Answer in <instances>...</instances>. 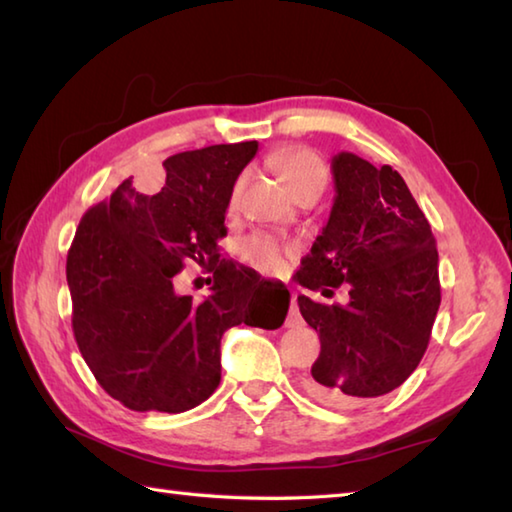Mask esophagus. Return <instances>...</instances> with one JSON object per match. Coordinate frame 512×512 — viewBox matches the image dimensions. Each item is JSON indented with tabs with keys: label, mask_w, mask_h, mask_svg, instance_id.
<instances>
[{
	"label": "esophagus",
	"mask_w": 512,
	"mask_h": 512,
	"mask_svg": "<svg viewBox=\"0 0 512 512\" xmlns=\"http://www.w3.org/2000/svg\"><path fill=\"white\" fill-rule=\"evenodd\" d=\"M288 326H299L302 324V315H299V308H297V297L293 295L290 299V310H288V319H286Z\"/></svg>",
	"instance_id": "obj_1"
}]
</instances>
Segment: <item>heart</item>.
I'll use <instances>...</instances> for the list:
<instances>
[{"instance_id": "1", "label": "heart", "mask_w": 512, "mask_h": 512, "mask_svg": "<svg viewBox=\"0 0 512 512\" xmlns=\"http://www.w3.org/2000/svg\"><path fill=\"white\" fill-rule=\"evenodd\" d=\"M270 164H273L275 173L286 184L290 193L306 184H326L324 162L313 153V150H306V148L282 150V153H277L273 159H270ZM242 186L244 182L239 179L233 188V193H230V202H228L230 210L237 208L239 195H242ZM286 253H290V248L282 246L275 237L264 235V233L250 235L248 239H244L242 246H239V255H242L244 262H248L250 266H255L257 270H262V273H268V275L284 273Z\"/></svg>"}]
</instances>
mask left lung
I'll list each match as a JSON object with an SVG mask.
<instances>
[{"mask_svg": "<svg viewBox=\"0 0 512 512\" xmlns=\"http://www.w3.org/2000/svg\"><path fill=\"white\" fill-rule=\"evenodd\" d=\"M330 217L295 279L324 297H297L322 342L306 388L319 402L357 406L402 386L422 362L442 290L433 230L402 175L355 153L333 157Z\"/></svg>", "mask_w": 512, "mask_h": 512, "instance_id": "8db88e82", "label": "left lung"}]
</instances>
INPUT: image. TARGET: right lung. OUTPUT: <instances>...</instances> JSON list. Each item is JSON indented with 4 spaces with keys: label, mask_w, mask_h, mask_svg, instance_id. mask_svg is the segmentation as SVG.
<instances>
[{
    "label": "right lung",
    "mask_w": 512,
    "mask_h": 512,
    "mask_svg": "<svg viewBox=\"0 0 512 512\" xmlns=\"http://www.w3.org/2000/svg\"><path fill=\"white\" fill-rule=\"evenodd\" d=\"M255 155L257 142L177 153L159 193H137L126 179L79 222L66 259L73 333L99 386L126 408L199 406L222 379L228 328L284 324L288 288L217 255L230 193ZM188 258L214 270L204 303L174 293Z\"/></svg>",
    "instance_id": "right-lung-1"
}]
</instances>
